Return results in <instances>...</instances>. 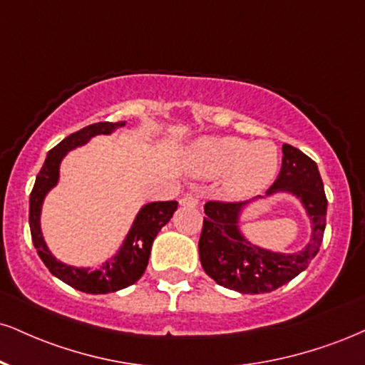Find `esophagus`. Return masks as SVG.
<instances>
[{
    "instance_id": "obj_1",
    "label": "esophagus",
    "mask_w": 365,
    "mask_h": 365,
    "mask_svg": "<svg viewBox=\"0 0 365 365\" xmlns=\"http://www.w3.org/2000/svg\"><path fill=\"white\" fill-rule=\"evenodd\" d=\"M197 204H199V199L192 194L183 195L182 199H180V205H182V207H197Z\"/></svg>"
}]
</instances>
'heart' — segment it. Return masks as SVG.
<instances>
[{"mask_svg":"<svg viewBox=\"0 0 365 365\" xmlns=\"http://www.w3.org/2000/svg\"><path fill=\"white\" fill-rule=\"evenodd\" d=\"M185 166L194 177L222 175V187L232 199H247L265 190L279 170V149L272 140L225 135L202 138L187 149Z\"/></svg>","mask_w":365,"mask_h":365,"instance_id":"1","label":"heart"}]
</instances>
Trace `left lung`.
Listing matches in <instances>:
<instances>
[{
  "label": "left lung",
  "mask_w": 365,
  "mask_h": 365,
  "mask_svg": "<svg viewBox=\"0 0 365 365\" xmlns=\"http://www.w3.org/2000/svg\"><path fill=\"white\" fill-rule=\"evenodd\" d=\"M282 153V170L265 195L243 204L207 202L204 205L205 217L199 241L200 263L209 277L231 291L241 294L275 291L308 269L322 247L328 200L318 165L291 144H284ZM282 193L300 200L312 226L307 247L292 254L255 245L240 227L244 212L255 201Z\"/></svg>",
  "instance_id": "left-lung-1"
}]
</instances>
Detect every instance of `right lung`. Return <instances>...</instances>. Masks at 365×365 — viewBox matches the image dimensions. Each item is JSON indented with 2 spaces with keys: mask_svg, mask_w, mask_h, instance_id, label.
Masks as SVG:
<instances>
[{
  "mask_svg": "<svg viewBox=\"0 0 365 365\" xmlns=\"http://www.w3.org/2000/svg\"><path fill=\"white\" fill-rule=\"evenodd\" d=\"M125 124L127 122H98V124L83 127L81 130L61 140L56 148L47 153L46 161L35 178L32 194H30L29 222L37 255L54 277L86 294L117 292L138 282L148 267L153 241L161 231V227L168 225L178 205L175 200L144 204L135 214L133 226L127 231L120 247L98 269L68 265V263L57 260L52 255L46 238H43L41 216L47 194L59 183L61 163L69 151L85 146L96 135H110Z\"/></svg>",
  "mask_w": 365,
  "mask_h": 365,
  "instance_id": "obj_1",
  "label": "right lung"
}]
</instances>
